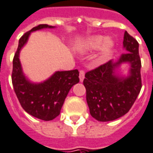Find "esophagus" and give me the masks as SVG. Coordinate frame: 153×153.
I'll return each mask as SVG.
<instances>
[{
	"instance_id": "1",
	"label": "esophagus",
	"mask_w": 153,
	"mask_h": 153,
	"mask_svg": "<svg viewBox=\"0 0 153 153\" xmlns=\"http://www.w3.org/2000/svg\"><path fill=\"white\" fill-rule=\"evenodd\" d=\"M79 78H80V81L82 82V81H84V78H85V72L83 70H81L80 71V74H79Z\"/></svg>"
}]
</instances>
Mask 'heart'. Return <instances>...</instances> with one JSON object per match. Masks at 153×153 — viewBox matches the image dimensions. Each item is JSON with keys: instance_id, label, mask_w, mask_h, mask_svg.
Returning <instances> with one entry per match:
<instances>
[{"instance_id": "heart-1", "label": "heart", "mask_w": 153, "mask_h": 153, "mask_svg": "<svg viewBox=\"0 0 153 153\" xmlns=\"http://www.w3.org/2000/svg\"><path fill=\"white\" fill-rule=\"evenodd\" d=\"M115 44L112 40L106 38L101 35L92 36L88 37L83 41L81 47L85 51H97L99 48V53L97 56V62L99 63H103L107 62L111 56Z\"/></svg>"}]
</instances>
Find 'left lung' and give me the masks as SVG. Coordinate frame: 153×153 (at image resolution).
Listing matches in <instances>:
<instances>
[{"label":"left lung","instance_id":"obj_1","mask_svg":"<svg viewBox=\"0 0 153 153\" xmlns=\"http://www.w3.org/2000/svg\"><path fill=\"white\" fill-rule=\"evenodd\" d=\"M122 53L85 73L83 81L90 115L97 121H111L130 111L142 87L139 43L126 31ZM129 64L127 75L117 72L121 64Z\"/></svg>","mask_w":153,"mask_h":153}]
</instances>
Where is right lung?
Returning <instances> with one entry per match:
<instances>
[{
  "instance_id": "add662e5",
  "label": "right lung",
  "mask_w": 153,
  "mask_h": 153,
  "mask_svg": "<svg viewBox=\"0 0 153 153\" xmlns=\"http://www.w3.org/2000/svg\"><path fill=\"white\" fill-rule=\"evenodd\" d=\"M48 24H40L26 32L19 39V46L13 59L12 84L20 104L28 114L43 121L57 117L69 90L79 82L77 69L58 71L42 82H32L23 73L19 53L27 44L31 33L45 28H54Z\"/></svg>"
}]
</instances>
